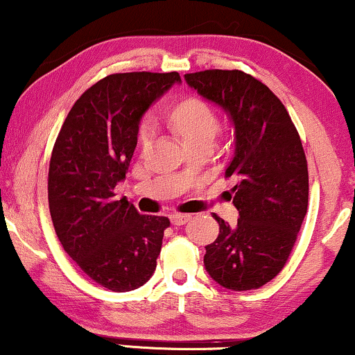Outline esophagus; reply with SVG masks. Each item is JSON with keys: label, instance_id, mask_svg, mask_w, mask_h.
<instances>
[{"label": "esophagus", "instance_id": "1", "mask_svg": "<svg viewBox=\"0 0 355 355\" xmlns=\"http://www.w3.org/2000/svg\"><path fill=\"white\" fill-rule=\"evenodd\" d=\"M189 220H191V216H189V215H171V223L174 226L186 225Z\"/></svg>", "mask_w": 355, "mask_h": 355}]
</instances>
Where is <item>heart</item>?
<instances>
[{
  "mask_svg": "<svg viewBox=\"0 0 355 355\" xmlns=\"http://www.w3.org/2000/svg\"><path fill=\"white\" fill-rule=\"evenodd\" d=\"M171 123L187 145L198 142V140H211L213 142L218 130H220V119H218L215 110L207 101L196 98V96L182 100L181 103L174 106ZM153 134L155 125L152 121H142L137 134L139 144L142 147H147L152 142Z\"/></svg>",
  "mask_w": 355,
  "mask_h": 355,
  "instance_id": "b5f03b06",
  "label": "heart"
}]
</instances>
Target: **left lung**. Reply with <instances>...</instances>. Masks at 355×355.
I'll use <instances>...</instances> for the list:
<instances>
[{"label": "left lung", "mask_w": 355, "mask_h": 355, "mask_svg": "<svg viewBox=\"0 0 355 355\" xmlns=\"http://www.w3.org/2000/svg\"><path fill=\"white\" fill-rule=\"evenodd\" d=\"M203 98L221 106L234 124L236 226L215 215L220 234L205 247L203 263L218 284L259 289L283 270L309 205V169L288 110L265 84L245 72L207 69L186 74Z\"/></svg>", "instance_id": "8db88e82"}]
</instances>
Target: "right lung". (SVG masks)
I'll use <instances>...</instances> for the list:
<instances>
[{"instance_id": "add662e5", "label": "right lung", "mask_w": 355, "mask_h": 355, "mask_svg": "<svg viewBox=\"0 0 355 355\" xmlns=\"http://www.w3.org/2000/svg\"><path fill=\"white\" fill-rule=\"evenodd\" d=\"M178 82V72L106 76L76 101L53 147L48 203L58 239L114 293L140 288L157 268L169 220L140 215L114 187L125 179L144 113Z\"/></svg>"}]
</instances>
